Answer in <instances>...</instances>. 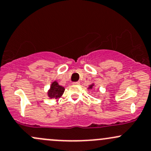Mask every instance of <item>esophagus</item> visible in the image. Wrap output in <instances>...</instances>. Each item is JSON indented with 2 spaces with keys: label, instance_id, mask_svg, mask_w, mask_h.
<instances>
[{
  "label": "esophagus",
  "instance_id": "obj_1",
  "mask_svg": "<svg viewBox=\"0 0 151 151\" xmlns=\"http://www.w3.org/2000/svg\"><path fill=\"white\" fill-rule=\"evenodd\" d=\"M73 84H74V85H79V84H80V82H74L73 83Z\"/></svg>",
  "mask_w": 151,
  "mask_h": 151
}]
</instances>
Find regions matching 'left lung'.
Instances as JSON below:
<instances>
[{"mask_svg": "<svg viewBox=\"0 0 151 151\" xmlns=\"http://www.w3.org/2000/svg\"><path fill=\"white\" fill-rule=\"evenodd\" d=\"M93 86H94V83H91V85H89V86H88V88H87L89 89V90H91V89L93 88Z\"/></svg>", "mask_w": 151, "mask_h": 151, "instance_id": "obj_1", "label": "left lung"}]
</instances>
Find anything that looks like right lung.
Returning <instances> with one entry per match:
<instances>
[{
  "label": "right lung",
  "instance_id": "1",
  "mask_svg": "<svg viewBox=\"0 0 151 151\" xmlns=\"http://www.w3.org/2000/svg\"><path fill=\"white\" fill-rule=\"evenodd\" d=\"M65 91V88L60 85L57 81L52 82L49 90L47 91V96L50 99H58L62 96Z\"/></svg>",
  "mask_w": 151,
  "mask_h": 151
}]
</instances>
